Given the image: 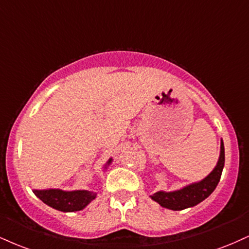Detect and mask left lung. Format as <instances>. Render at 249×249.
Returning <instances> with one entry per match:
<instances>
[{
	"label": "left lung",
	"mask_w": 249,
	"mask_h": 249,
	"mask_svg": "<svg viewBox=\"0 0 249 249\" xmlns=\"http://www.w3.org/2000/svg\"><path fill=\"white\" fill-rule=\"evenodd\" d=\"M224 164H225V149H224V142L221 140L220 157L217 166L204 179H202L198 183L187 185L183 189L172 191V193L158 191L152 195V199L158 202L162 208L170 209L174 211L184 210L187 208L197 205L213 193L220 181Z\"/></svg>",
	"instance_id": "left-lung-1"
}]
</instances>
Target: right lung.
<instances>
[{"label": "right lung", "mask_w": 249, "mask_h": 249, "mask_svg": "<svg viewBox=\"0 0 249 249\" xmlns=\"http://www.w3.org/2000/svg\"><path fill=\"white\" fill-rule=\"evenodd\" d=\"M111 161L112 159H110L107 164L111 163ZM34 193L45 204L62 212L82 210L96 197V193L87 190L62 191L60 189H49L34 190Z\"/></svg>", "instance_id": "1"}]
</instances>
